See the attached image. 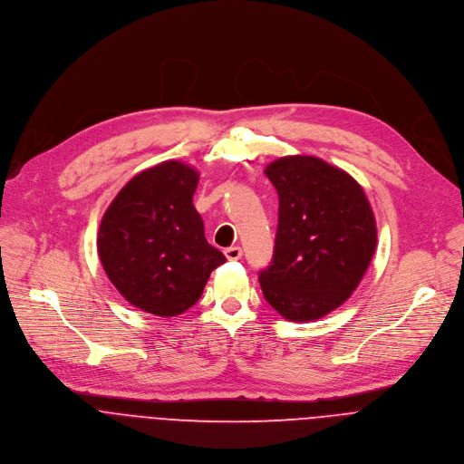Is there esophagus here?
Segmentation results:
<instances>
[{"label":"esophagus","mask_w":464,"mask_h":464,"mask_svg":"<svg viewBox=\"0 0 464 464\" xmlns=\"http://www.w3.org/2000/svg\"><path fill=\"white\" fill-rule=\"evenodd\" d=\"M225 256H227V259L236 261V259H239L243 256V250H241V246H228L225 250Z\"/></svg>","instance_id":"esophagus-1"}]
</instances>
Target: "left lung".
Masks as SVG:
<instances>
[{"mask_svg":"<svg viewBox=\"0 0 464 464\" xmlns=\"http://www.w3.org/2000/svg\"><path fill=\"white\" fill-rule=\"evenodd\" d=\"M265 175L280 198L272 263L259 272L265 300L291 322L318 320L358 287L377 246V223L360 184L311 155L276 159Z\"/></svg>","mask_w":464,"mask_h":464,"instance_id":"1","label":"left lung"}]
</instances>
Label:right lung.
I'll return each mask as SVG.
<instances>
[{"instance_id":"right-lung-1","label":"right lung","mask_w":464,"mask_h":464,"mask_svg":"<svg viewBox=\"0 0 464 464\" xmlns=\"http://www.w3.org/2000/svg\"><path fill=\"white\" fill-rule=\"evenodd\" d=\"M199 173L164 160L137 173L108 207L97 237L115 289L137 309L177 316L203 295L227 257L208 245L194 207Z\"/></svg>"}]
</instances>
